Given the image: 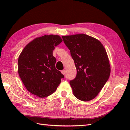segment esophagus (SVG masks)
<instances>
[{
  "label": "esophagus",
  "instance_id": "34e87169",
  "mask_svg": "<svg viewBox=\"0 0 130 130\" xmlns=\"http://www.w3.org/2000/svg\"><path fill=\"white\" fill-rule=\"evenodd\" d=\"M61 73L63 74V75H65V70H61Z\"/></svg>",
  "mask_w": 130,
  "mask_h": 130
}]
</instances>
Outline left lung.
Segmentation results:
<instances>
[{
  "mask_svg": "<svg viewBox=\"0 0 130 130\" xmlns=\"http://www.w3.org/2000/svg\"><path fill=\"white\" fill-rule=\"evenodd\" d=\"M76 68L70 81L74 96L87 102L95 98L108 79L111 67L107 52L99 40L85 34L62 37Z\"/></svg>",
  "mask_w": 130,
  "mask_h": 130,
  "instance_id": "left-lung-1",
  "label": "left lung"
}]
</instances>
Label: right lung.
<instances>
[{"label":"right lung","mask_w":130,"mask_h":130,"mask_svg":"<svg viewBox=\"0 0 130 130\" xmlns=\"http://www.w3.org/2000/svg\"><path fill=\"white\" fill-rule=\"evenodd\" d=\"M62 40L58 35L36 38L26 46L18 61V74L26 89L40 98L52 94L64 76L55 68V47Z\"/></svg>","instance_id":"obj_1"}]
</instances>
